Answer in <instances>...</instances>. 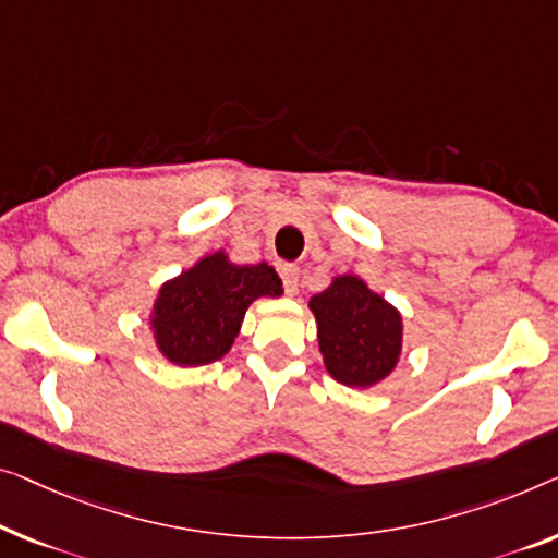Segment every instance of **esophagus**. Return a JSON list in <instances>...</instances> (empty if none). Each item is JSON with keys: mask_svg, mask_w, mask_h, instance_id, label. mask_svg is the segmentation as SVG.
<instances>
[{"mask_svg": "<svg viewBox=\"0 0 558 558\" xmlns=\"http://www.w3.org/2000/svg\"><path fill=\"white\" fill-rule=\"evenodd\" d=\"M280 278H282V286H286L290 295L298 293V278H301V270H298V265H282Z\"/></svg>", "mask_w": 558, "mask_h": 558, "instance_id": "esophagus-1", "label": "esophagus"}]
</instances>
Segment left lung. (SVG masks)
<instances>
[{
    "label": "left lung",
    "mask_w": 558,
    "mask_h": 558,
    "mask_svg": "<svg viewBox=\"0 0 558 558\" xmlns=\"http://www.w3.org/2000/svg\"><path fill=\"white\" fill-rule=\"evenodd\" d=\"M328 373L345 386H373L401 355V315L355 276H340L311 298Z\"/></svg>",
    "instance_id": "left-lung-1"
}]
</instances>
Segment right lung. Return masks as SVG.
<instances>
[{
  "label": "right lung",
  "mask_w": 558,
  "mask_h": 558,
  "mask_svg": "<svg viewBox=\"0 0 558 558\" xmlns=\"http://www.w3.org/2000/svg\"><path fill=\"white\" fill-rule=\"evenodd\" d=\"M282 282L268 263L232 265L215 253L160 288L153 328L162 355L178 365L222 359L255 298L280 295Z\"/></svg>",
  "instance_id": "obj_1"
}]
</instances>
